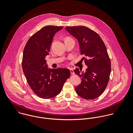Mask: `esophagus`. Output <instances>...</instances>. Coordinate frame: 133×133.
Here are the masks:
<instances>
[{"instance_id": "34e87169", "label": "esophagus", "mask_w": 133, "mask_h": 133, "mask_svg": "<svg viewBox=\"0 0 133 133\" xmlns=\"http://www.w3.org/2000/svg\"><path fill=\"white\" fill-rule=\"evenodd\" d=\"M70 72H71V74H72V75H74V74H75V73H74V71H73V69L72 68H71V69H70Z\"/></svg>"}]
</instances>
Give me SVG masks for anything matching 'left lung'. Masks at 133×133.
<instances>
[{"instance_id": "8db88e82", "label": "left lung", "mask_w": 133, "mask_h": 133, "mask_svg": "<svg viewBox=\"0 0 133 133\" xmlns=\"http://www.w3.org/2000/svg\"><path fill=\"white\" fill-rule=\"evenodd\" d=\"M65 30L79 42L81 55L86 57V71L76 69L74 72L81 79L75 88L76 93L83 99H94L101 95L109 81L111 64L106 46L95 31L83 26H68Z\"/></svg>"}]
</instances>
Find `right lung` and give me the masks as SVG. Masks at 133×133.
Returning <instances> with one entry per match:
<instances>
[{"label": "right lung", "mask_w": 133, "mask_h": 133, "mask_svg": "<svg viewBox=\"0 0 133 133\" xmlns=\"http://www.w3.org/2000/svg\"><path fill=\"white\" fill-rule=\"evenodd\" d=\"M63 28L51 25L42 28L28 40L23 50V72L32 90L43 99L58 95L70 76L68 69H48L45 59L54 35Z\"/></svg>", "instance_id": "obj_1"}]
</instances>
